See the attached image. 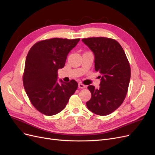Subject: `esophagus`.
Segmentation results:
<instances>
[{
  "label": "esophagus",
  "mask_w": 155,
  "mask_h": 155,
  "mask_svg": "<svg viewBox=\"0 0 155 155\" xmlns=\"http://www.w3.org/2000/svg\"><path fill=\"white\" fill-rule=\"evenodd\" d=\"M78 87L79 88H85L86 87V86L85 85H83V84L79 83H78Z\"/></svg>",
  "instance_id": "1"
}]
</instances>
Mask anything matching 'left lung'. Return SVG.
<instances>
[{
	"label": "left lung",
	"mask_w": 155,
	"mask_h": 155,
	"mask_svg": "<svg viewBox=\"0 0 155 155\" xmlns=\"http://www.w3.org/2000/svg\"><path fill=\"white\" fill-rule=\"evenodd\" d=\"M82 41L94 55L96 71L101 76L100 87L89 85L91 100L87 107L93 113L108 115L121 105L127 92L130 68L125 51L116 40L107 37H91Z\"/></svg>",
	"instance_id": "1"
}]
</instances>
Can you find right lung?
Masks as SVG:
<instances>
[{
	"instance_id": "right-lung-1",
	"label": "right lung",
	"mask_w": 155,
	"mask_h": 155,
	"mask_svg": "<svg viewBox=\"0 0 155 155\" xmlns=\"http://www.w3.org/2000/svg\"><path fill=\"white\" fill-rule=\"evenodd\" d=\"M80 39L53 38L37 42L26 56L23 85L29 99L42 114L52 116L66 107L78 84L75 80H58L68 53Z\"/></svg>"
}]
</instances>
